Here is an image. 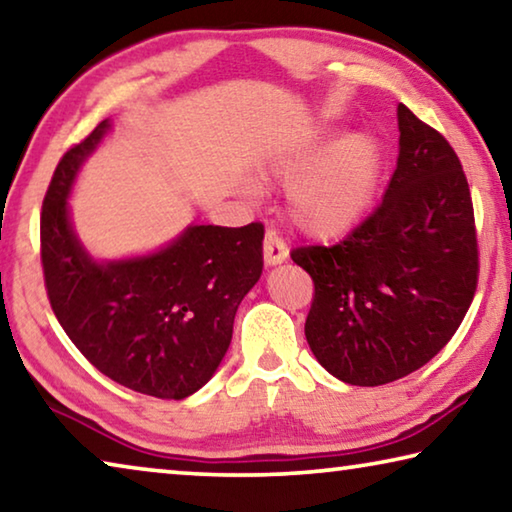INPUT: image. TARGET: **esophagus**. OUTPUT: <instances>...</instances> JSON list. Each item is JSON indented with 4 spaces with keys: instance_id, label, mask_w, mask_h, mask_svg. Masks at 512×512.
Wrapping results in <instances>:
<instances>
[{
    "instance_id": "1",
    "label": "esophagus",
    "mask_w": 512,
    "mask_h": 512,
    "mask_svg": "<svg viewBox=\"0 0 512 512\" xmlns=\"http://www.w3.org/2000/svg\"><path fill=\"white\" fill-rule=\"evenodd\" d=\"M289 250H287V243L282 241V237L275 230H266V237H264V262L266 266H275V264H282L287 259Z\"/></svg>"
}]
</instances>
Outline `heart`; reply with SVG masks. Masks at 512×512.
<instances>
[{
  "label": "heart",
  "instance_id": "b5f03b06",
  "mask_svg": "<svg viewBox=\"0 0 512 512\" xmlns=\"http://www.w3.org/2000/svg\"><path fill=\"white\" fill-rule=\"evenodd\" d=\"M337 134L335 125H323L273 164V175L289 182L291 221L316 239L355 230L369 214L383 175L378 136L355 132L335 141Z\"/></svg>",
  "mask_w": 512,
  "mask_h": 512
}]
</instances>
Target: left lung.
Segmentation results:
<instances>
[{
	"mask_svg": "<svg viewBox=\"0 0 512 512\" xmlns=\"http://www.w3.org/2000/svg\"><path fill=\"white\" fill-rule=\"evenodd\" d=\"M385 198L335 246L291 259L312 275L305 337L348 385L394 383L433 360L472 305L478 243L467 177L449 141L405 104Z\"/></svg>",
	"mask_w": 512,
	"mask_h": 512,
	"instance_id": "left-lung-1",
	"label": "left lung"
}]
</instances>
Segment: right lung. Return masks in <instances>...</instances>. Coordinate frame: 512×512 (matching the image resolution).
Wrapping results in <instances>:
<instances>
[{"label": "right lung", "instance_id": "right-lung-1", "mask_svg": "<svg viewBox=\"0 0 512 512\" xmlns=\"http://www.w3.org/2000/svg\"><path fill=\"white\" fill-rule=\"evenodd\" d=\"M102 120L54 170L40 214L47 298L70 342L104 376L157 399H186L214 376L237 307L262 275L264 225H189L166 248L97 262L72 230L68 196Z\"/></svg>", "mask_w": 512, "mask_h": 512}]
</instances>
